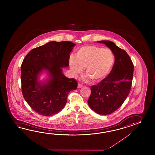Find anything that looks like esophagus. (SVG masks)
I'll return each instance as SVG.
<instances>
[{
	"mask_svg": "<svg viewBox=\"0 0 155 155\" xmlns=\"http://www.w3.org/2000/svg\"><path fill=\"white\" fill-rule=\"evenodd\" d=\"M82 87H83V85H82V84H78V88H81Z\"/></svg>",
	"mask_w": 155,
	"mask_h": 155,
	"instance_id": "esophagus-1",
	"label": "esophagus"
}]
</instances>
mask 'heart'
Here are the masks:
<instances>
[{
  "label": "heart",
  "instance_id": "heart-1",
  "mask_svg": "<svg viewBox=\"0 0 155 155\" xmlns=\"http://www.w3.org/2000/svg\"><path fill=\"white\" fill-rule=\"evenodd\" d=\"M115 57L111 50L95 45H84L76 51L75 57H70V68L74 76L82 73L85 68L86 74L93 82L105 79L111 70Z\"/></svg>",
  "mask_w": 155,
  "mask_h": 155
}]
</instances>
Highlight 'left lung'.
Instances as JSON below:
<instances>
[{"mask_svg":"<svg viewBox=\"0 0 155 155\" xmlns=\"http://www.w3.org/2000/svg\"><path fill=\"white\" fill-rule=\"evenodd\" d=\"M111 50L115 63L109 75L97 85L91 86L87 103L96 113L106 115L115 112L129 95L134 75V64L124 50L111 41L102 40Z\"/></svg>","mask_w":155,"mask_h":155,"instance_id":"left-lung-1","label":"left lung"}]
</instances>
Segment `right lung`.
Here are the masks:
<instances>
[{"label": "right lung", "mask_w": 155, "mask_h": 155, "mask_svg": "<svg viewBox=\"0 0 155 155\" xmlns=\"http://www.w3.org/2000/svg\"><path fill=\"white\" fill-rule=\"evenodd\" d=\"M75 45L69 41H50L30 50L21 65V91L33 110L41 115L58 114L67 102L68 95L76 90L78 82L62 73L69 65V54ZM45 69L50 79L46 83L38 82L37 76Z\"/></svg>", "instance_id": "right-lung-1"}]
</instances>
